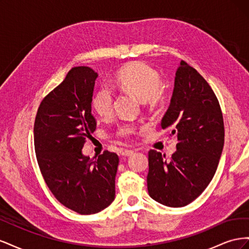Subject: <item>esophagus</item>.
Segmentation results:
<instances>
[{"label": "esophagus", "mask_w": 249, "mask_h": 249, "mask_svg": "<svg viewBox=\"0 0 249 249\" xmlns=\"http://www.w3.org/2000/svg\"><path fill=\"white\" fill-rule=\"evenodd\" d=\"M133 154H134V150H131V149H125V150H124V152L122 153V155L124 156V157H130Z\"/></svg>", "instance_id": "obj_1"}]
</instances>
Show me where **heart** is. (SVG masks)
<instances>
[{
    "mask_svg": "<svg viewBox=\"0 0 249 249\" xmlns=\"http://www.w3.org/2000/svg\"><path fill=\"white\" fill-rule=\"evenodd\" d=\"M114 84L124 91L137 95L146 103H155L160 99L161 77L154 67L141 61L132 62L120 69L114 78ZM92 109L103 118L112 115L114 107V92L108 85L96 89L91 100ZM138 134L134 124H123L118 126L116 135L120 138L131 139Z\"/></svg>",
    "mask_w": 249,
    "mask_h": 249,
    "instance_id": "heart-1",
    "label": "heart"
}]
</instances>
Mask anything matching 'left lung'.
I'll list each match as a JSON object with an SVG mask.
<instances>
[{"label":"left lung","mask_w":249,"mask_h":249,"mask_svg":"<svg viewBox=\"0 0 249 249\" xmlns=\"http://www.w3.org/2000/svg\"><path fill=\"white\" fill-rule=\"evenodd\" d=\"M162 129L177 134V152L169 160L148 152L149 196L167 207L189 205L212 180L224 144V124L219 102L196 70L180 61L176 72L169 108Z\"/></svg>","instance_id":"8db88e82"}]
</instances>
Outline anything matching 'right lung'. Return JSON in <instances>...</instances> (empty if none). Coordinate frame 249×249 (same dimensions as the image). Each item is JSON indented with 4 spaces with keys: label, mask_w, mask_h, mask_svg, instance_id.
Instances as JSON below:
<instances>
[{
    "label": "right lung",
    "mask_w": 249,
    "mask_h": 249,
    "mask_svg": "<svg viewBox=\"0 0 249 249\" xmlns=\"http://www.w3.org/2000/svg\"><path fill=\"white\" fill-rule=\"evenodd\" d=\"M97 72L77 66L41 101L34 124V146L44 182L58 201L81 215L101 212L115 198L118 156L82 154L95 131L91 100Z\"/></svg>",
    "instance_id": "1"
}]
</instances>
